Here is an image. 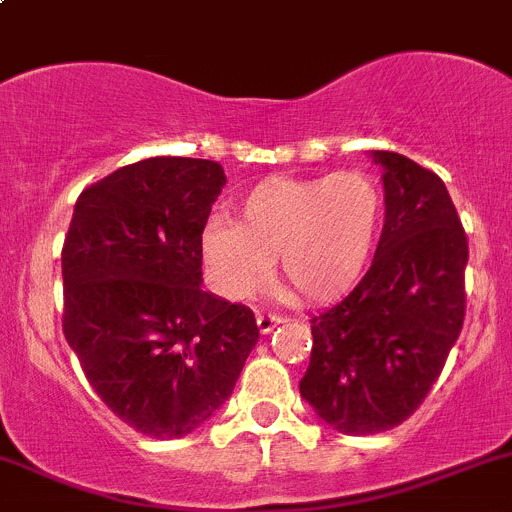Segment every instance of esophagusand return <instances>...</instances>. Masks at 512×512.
I'll return each instance as SVG.
<instances>
[{"label": "esophagus", "instance_id": "esophagus-1", "mask_svg": "<svg viewBox=\"0 0 512 512\" xmlns=\"http://www.w3.org/2000/svg\"><path fill=\"white\" fill-rule=\"evenodd\" d=\"M282 322L280 314H265V312H257V327H260L262 334H270L277 324Z\"/></svg>", "mask_w": 512, "mask_h": 512}]
</instances>
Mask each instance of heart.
Listing matches in <instances>:
<instances>
[{"instance_id":"1","label":"heart","mask_w":512,"mask_h":512,"mask_svg":"<svg viewBox=\"0 0 512 512\" xmlns=\"http://www.w3.org/2000/svg\"><path fill=\"white\" fill-rule=\"evenodd\" d=\"M384 193L364 170L322 178H267L242 198L237 220L205 227L203 252L213 280L245 299L272 280L309 302H327L356 285L374 250Z\"/></svg>"}]
</instances>
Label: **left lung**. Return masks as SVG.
<instances>
[{"label": "left lung", "instance_id": "left-lung-1", "mask_svg": "<svg viewBox=\"0 0 512 512\" xmlns=\"http://www.w3.org/2000/svg\"><path fill=\"white\" fill-rule=\"evenodd\" d=\"M384 165L386 218L361 282L312 319L299 394L347 436L389 431L441 376L466 317L468 237L446 185L394 151Z\"/></svg>", "mask_w": 512, "mask_h": 512}]
</instances>
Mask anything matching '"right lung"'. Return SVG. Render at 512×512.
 Instances as JSON below:
<instances>
[{
	"mask_svg": "<svg viewBox=\"0 0 512 512\" xmlns=\"http://www.w3.org/2000/svg\"><path fill=\"white\" fill-rule=\"evenodd\" d=\"M220 163L158 156L84 188L64 247V337L98 399L151 438H180L235 389L255 314L200 287Z\"/></svg>",
	"mask_w": 512,
	"mask_h": 512,
	"instance_id": "1",
	"label": "right lung"
}]
</instances>
